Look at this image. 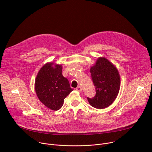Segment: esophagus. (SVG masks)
Returning a JSON list of instances; mask_svg holds the SVG:
<instances>
[{
  "mask_svg": "<svg viewBox=\"0 0 152 152\" xmlns=\"http://www.w3.org/2000/svg\"><path fill=\"white\" fill-rule=\"evenodd\" d=\"M76 91H77L79 92H80V91H82V87L80 86H79L76 88Z\"/></svg>",
  "mask_w": 152,
  "mask_h": 152,
  "instance_id": "34e87169",
  "label": "esophagus"
}]
</instances>
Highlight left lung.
I'll list each match as a JSON object with an SVG mask.
<instances>
[{
	"mask_svg": "<svg viewBox=\"0 0 152 152\" xmlns=\"http://www.w3.org/2000/svg\"><path fill=\"white\" fill-rule=\"evenodd\" d=\"M90 73L96 95L93 98H87L93 107L104 109L112 105L118 95L121 78L116 66L105 57H99L90 68Z\"/></svg>",
	"mask_w": 152,
	"mask_h": 152,
	"instance_id": "1",
	"label": "left lung"
}]
</instances>
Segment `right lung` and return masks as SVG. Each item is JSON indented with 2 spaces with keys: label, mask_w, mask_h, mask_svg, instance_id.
Here are the masks:
<instances>
[{
  "label": "right lung",
  "mask_w": 152,
  "mask_h": 152,
  "mask_svg": "<svg viewBox=\"0 0 152 152\" xmlns=\"http://www.w3.org/2000/svg\"><path fill=\"white\" fill-rule=\"evenodd\" d=\"M62 71L61 64L49 62L41 67L35 79L37 98L45 107L54 111L62 107L64 99L73 90Z\"/></svg>",
  "instance_id": "right-lung-1"
}]
</instances>
